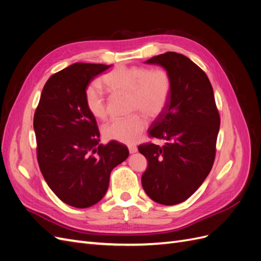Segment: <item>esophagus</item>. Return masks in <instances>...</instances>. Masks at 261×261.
I'll return each instance as SVG.
<instances>
[{
  "label": "esophagus",
  "instance_id": "obj_1",
  "mask_svg": "<svg viewBox=\"0 0 261 261\" xmlns=\"http://www.w3.org/2000/svg\"><path fill=\"white\" fill-rule=\"evenodd\" d=\"M128 150H129V153H135V152H137L138 148L135 145H129L128 146Z\"/></svg>",
  "mask_w": 261,
  "mask_h": 261
}]
</instances>
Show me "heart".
Returning <instances> with one entry per match:
<instances>
[{"mask_svg":"<svg viewBox=\"0 0 261 261\" xmlns=\"http://www.w3.org/2000/svg\"><path fill=\"white\" fill-rule=\"evenodd\" d=\"M101 83L111 91L128 92L132 110H140L150 118L163 111L171 94L170 76L161 68L118 66L102 77ZM85 101L93 117L105 120L108 107L103 88L99 83H93L86 89ZM145 127V117L134 113L110 120L102 127V134L108 140L134 144L139 139Z\"/></svg>","mask_w":261,"mask_h":261,"instance_id":"heart-1","label":"heart"}]
</instances>
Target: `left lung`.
Segmentation results:
<instances>
[{
    "mask_svg": "<svg viewBox=\"0 0 261 261\" xmlns=\"http://www.w3.org/2000/svg\"><path fill=\"white\" fill-rule=\"evenodd\" d=\"M145 63L167 70L171 94L149 128L150 136L165 144L138 147L148 161L141 184L153 201L172 206L188 199L208 176L215 161L220 116L209 78L192 60L167 52Z\"/></svg>",
    "mask_w": 261,
    "mask_h": 261,
    "instance_id": "8db88e82",
    "label": "left lung"
}]
</instances>
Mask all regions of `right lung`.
Returning <instances> with one entry per match:
<instances>
[{"label": "right lung", "mask_w": 261, "mask_h": 261, "mask_svg": "<svg viewBox=\"0 0 261 261\" xmlns=\"http://www.w3.org/2000/svg\"><path fill=\"white\" fill-rule=\"evenodd\" d=\"M111 66L75 63L52 75L35 113L40 171L53 193L75 208L91 207L103 198L112 170L129 154L115 140L99 145L96 117L85 101L91 81Z\"/></svg>", "instance_id": "add662e5"}]
</instances>
